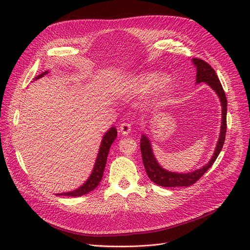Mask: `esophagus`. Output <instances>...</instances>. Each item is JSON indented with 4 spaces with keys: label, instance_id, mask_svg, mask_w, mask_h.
<instances>
[{
    "label": "esophagus",
    "instance_id": "obj_1",
    "mask_svg": "<svg viewBox=\"0 0 250 250\" xmlns=\"http://www.w3.org/2000/svg\"><path fill=\"white\" fill-rule=\"evenodd\" d=\"M130 130H132V125H130L128 123H124L121 125L120 126V132L123 135H127L130 133Z\"/></svg>",
    "mask_w": 250,
    "mask_h": 250
}]
</instances>
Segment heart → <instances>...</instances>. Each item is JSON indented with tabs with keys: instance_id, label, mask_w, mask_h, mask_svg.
I'll use <instances>...</instances> for the list:
<instances>
[{
	"instance_id": "obj_1",
	"label": "heart",
	"mask_w": 250,
	"mask_h": 250,
	"mask_svg": "<svg viewBox=\"0 0 250 250\" xmlns=\"http://www.w3.org/2000/svg\"><path fill=\"white\" fill-rule=\"evenodd\" d=\"M157 76L154 73H145L138 76L127 86L126 93L128 95L143 93V92H146L154 83L155 84L153 86V93L156 95L163 93L170 85V78L167 75H163L160 76L157 81L155 80Z\"/></svg>"
}]
</instances>
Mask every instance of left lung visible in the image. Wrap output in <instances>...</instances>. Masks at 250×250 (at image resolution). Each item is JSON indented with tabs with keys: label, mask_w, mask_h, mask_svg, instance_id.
Segmentation results:
<instances>
[{
	"label": "left lung",
	"mask_w": 250,
	"mask_h": 250,
	"mask_svg": "<svg viewBox=\"0 0 250 250\" xmlns=\"http://www.w3.org/2000/svg\"><path fill=\"white\" fill-rule=\"evenodd\" d=\"M192 62L196 68V83L205 82L218 94L221 104H222V125H221V133L215 153L212 159L208 161V164L203 166L201 169L195 170L193 172L188 173H175L170 172L163 169L157 160L155 159L151 144L149 139L143 135L141 138L140 148L142 153V159L144 166H145L148 177L156 185L164 188H177V187H190L193 183L198 181L209 169L217 157L219 156L223 145H224L226 129H227V99L225 92L223 90L221 82L215 72V70L209 65L207 62L201 59H192Z\"/></svg>",
	"instance_id": "left-lung-1"
}]
</instances>
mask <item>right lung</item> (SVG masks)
<instances>
[{
	"label": "right lung",
	"instance_id": "add662e5",
	"mask_svg": "<svg viewBox=\"0 0 250 250\" xmlns=\"http://www.w3.org/2000/svg\"><path fill=\"white\" fill-rule=\"evenodd\" d=\"M45 74H47V71L41 74L39 76H37L35 79L42 78ZM116 136H117V132H116L115 127H110L108 129V132L104 135V137L102 139V142H101V146H100L99 152H98L97 159H96V162H95V165H94V168H93V171H92L90 177L88 178V180L84 183V185L79 188L73 190V191L58 193L57 195L81 196V195L87 194L88 192L95 189L98 187L99 182L102 179L105 164H106V160H107V155H108V152H109V148L111 146V144L113 143V141L116 139Z\"/></svg>",
	"mask_w": 250,
	"mask_h": 250
}]
</instances>
